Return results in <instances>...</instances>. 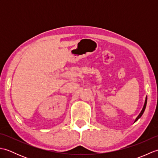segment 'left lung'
<instances>
[{"label":"left lung","mask_w":158,"mask_h":158,"mask_svg":"<svg viewBox=\"0 0 158 158\" xmlns=\"http://www.w3.org/2000/svg\"><path fill=\"white\" fill-rule=\"evenodd\" d=\"M147 97L146 96V98H145V104H144V106H143V109H142V110L141 111H140V114L139 115H138V117H136V119H135V122H136L137 120H138L140 117H141L142 115H143V113H144V111H145V108H146V105H147Z\"/></svg>","instance_id":"1"}]
</instances>
